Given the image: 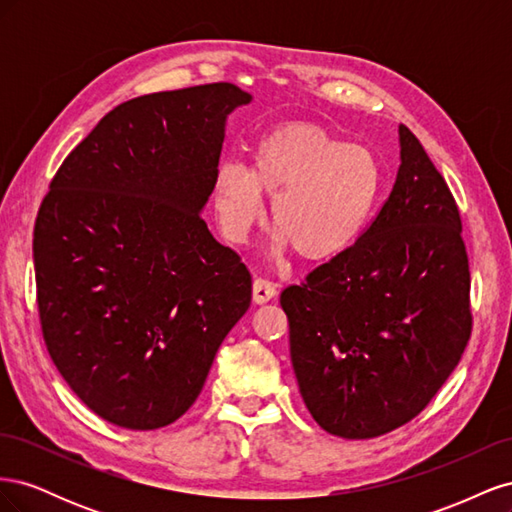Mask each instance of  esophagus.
I'll return each mask as SVG.
<instances>
[{"label":"esophagus","mask_w":512,"mask_h":512,"mask_svg":"<svg viewBox=\"0 0 512 512\" xmlns=\"http://www.w3.org/2000/svg\"><path fill=\"white\" fill-rule=\"evenodd\" d=\"M277 294V286L271 280H265V277H256L254 288H252V297L256 303H267Z\"/></svg>","instance_id":"34e87169"}]
</instances>
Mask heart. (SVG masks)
<instances>
[{
	"instance_id": "obj_1",
	"label": "heart",
	"mask_w": 512,
	"mask_h": 512,
	"mask_svg": "<svg viewBox=\"0 0 512 512\" xmlns=\"http://www.w3.org/2000/svg\"><path fill=\"white\" fill-rule=\"evenodd\" d=\"M382 190L376 153L316 123H286L260 136L250 168L224 162L213 188L232 241H245L262 224L269 198L273 250H294L307 262L346 254L374 218Z\"/></svg>"
}]
</instances>
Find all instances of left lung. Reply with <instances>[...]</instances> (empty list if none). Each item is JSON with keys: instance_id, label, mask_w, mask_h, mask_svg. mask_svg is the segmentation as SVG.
Returning a JSON list of instances; mask_svg holds the SVG:
<instances>
[{"instance_id": "8db88e82", "label": "left lung", "mask_w": 512, "mask_h": 512, "mask_svg": "<svg viewBox=\"0 0 512 512\" xmlns=\"http://www.w3.org/2000/svg\"><path fill=\"white\" fill-rule=\"evenodd\" d=\"M399 145L395 185L363 237L280 297L305 406L348 440L382 436L423 412L472 333L457 203L406 126Z\"/></svg>"}]
</instances>
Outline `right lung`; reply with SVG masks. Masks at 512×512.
<instances>
[{
	"instance_id": "obj_1",
	"label": "right lung",
	"mask_w": 512,
	"mask_h": 512,
	"mask_svg": "<svg viewBox=\"0 0 512 512\" xmlns=\"http://www.w3.org/2000/svg\"><path fill=\"white\" fill-rule=\"evenodd\" d=\"M232 83L123 102L72 149L34 226L38 314L59 374L123 429L175 423L252 301V275L213 239Z\"/></svg>"
}]
</instances>
